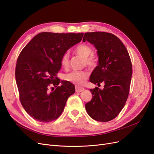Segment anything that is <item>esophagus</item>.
Segmentation results:
<instances>
[{"instance_id":"1","label":"esophagus","mask_w":154,"mask_h":154,"mask_svg":"<svg viewBox=\"0 0 154 154\" xmlns=\"http://www.w3.org/2000/svg\"><path fill=\"white\" fill-rule=\"evenodd\" d=\"M85 90V88L81 87H76V92H81Z\"/></svg>"}]
</instances>
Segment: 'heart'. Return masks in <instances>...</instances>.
Instances as JSON below:
<instances>
[{"label":"heart","instance_id":"1","mask_svg":"<svg viewBox=\"0 0 154 154\" xmlns=\"http://www.w3.org/2000/svg\"><path fill=\"white\" fill-rule=\"evenodd\" d=\"M75 52L78 55L85 58V63L88 67L93 68L97 65V57L92 54V48L90 45L85 44H79L75 48ZM60 62H61L62 67L64 68H67L69 66V54L68 52H66L63 54ZM88 76L89 74L86 71H74L66 74L63 76V79L66 81L74 83L76 85H81L87 80Z\"/></svg>","mask_w":154,"mask_h":154}]
</instances>
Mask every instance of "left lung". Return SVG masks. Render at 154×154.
<instances>
[{
    "label": "left lung",
    "instance_id": "left-lung-1",
    "mask_svg": "<svg viewBox=\"0 0 154 154\" xmlns=\"http://www.w3.org/2000/svg\"><path fill=\"white\" fill-rule=\"evenodd\" d=\"M94 44L97 49L98 65L94 69L90 82L100 85L91 88L92 94L85 109L91 118L107 122L118 116L124 107L129 94L132 75V65L127 49L117 36L109 32H86L83 41Z\"/></svg>",
    "mask_w": 154,
    "mask_h": 154
}]
</instances>
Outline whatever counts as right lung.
<instances>
[{"label": "right lung", "mask_w": 154, "mask_h": 154, "mask_svg": "<svg viewBox=\"0 0 154 154\" xmlns=\"http://www.w3.org/2000/svg\"><path fill=\"white\" fill-rule=\"evenodd\" d=\"M83 33L43 32L36 35L18 56L15 78L20 103L31 117L42 123L57 119L62 114L75 87L61 82L57 74L62 56L81 42ZM56 87L54 89L53 86Z\"/></svg>", "instance_id": "1"}]
</instances>
